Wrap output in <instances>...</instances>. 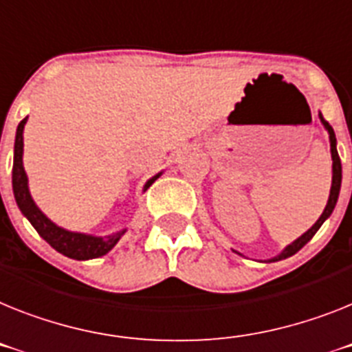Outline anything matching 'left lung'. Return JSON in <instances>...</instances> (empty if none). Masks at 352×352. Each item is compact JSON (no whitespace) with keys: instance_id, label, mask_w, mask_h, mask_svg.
Returning <instances> with one entry per match:
<instances>
[{"instance_id":"8db88e82","label":"left lung","mask_w":352,"mask_h":352,"mask_svg":"<svg viewBox=\"0 0 352 352\" xmlns=\"http://www.w3.org/2000/svg\"><path fill=\"white\" fill-rule=\"evenodd\" d=\"M318 118H320V123L324 125V129L327 131V135H329V146H331V161H333V177H331V190H329V199H327V204L326 208H324V211H322L320 218H318L315 223H313L311 227H309L308 231L304 232L302 236H299L297 240L292 241L290 245H286L285 249L281 250V252L277 254V256H274L272 259H268V261H281V259H286L290 258V256H294L295 252H299L300 249H302L304 245L308 243L309 240H311L313 236H315V232L320 229V226L324 223V221L327 220V218L331 217L333 209H335L336 202H338V195H340V186H342V162H340V157H338V150H336V135H335V131H333V126L327 123L326 120H324V116H322V112H318Z\"/></svg>"}]
</instances>
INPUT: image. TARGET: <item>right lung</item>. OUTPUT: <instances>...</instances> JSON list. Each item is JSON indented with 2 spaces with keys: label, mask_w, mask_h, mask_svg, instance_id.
<instances>
[{
  "label": "right lung",
  "mask_w": 352,
  "mask_h": 352,
  "mask_svg": "<svg viewBox=\"0 0 352 352\" xmlns=\"http://www.w3.org/2000/svg\"><path fill=\"white\" fill-rule=\"evenodd\" d=\"M26 120L21 121L16 131V143H14V166H12V190H14V199H16L17 208L23 212V217L30 221L34 229L39 232L43 240L48 241L53 249L57 252L64 254L71 259H78V261H85V259L102 258L109 250L114 249V245L120 241V238L126 232V229L112 232L107 236H94L87 234V232H76L67 231L64 227L57 226L55 221L50 220L46 214L39 209V206L32 199L30 188H28V175H26L25 166H23V132H25ZM162 175V171L150 177L146 184L143 186V191H146L153 182L157 181Z\"/></svg>",
  "instance_id": "right-lung-1"
}]
</instances>
